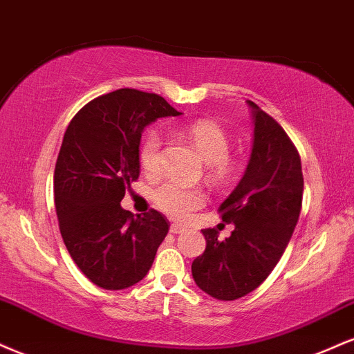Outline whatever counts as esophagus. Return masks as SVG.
Wrapping results in <instances>:
<instances>
[{
  "instance_id": "1",
  "label": "esophagus",
  "mask_w": 354,
  "mask_h": 354,
  "mask_svg": "<svg viewBox=\"0 0 354 354\" xmlns=\"http://www.w3.org/2000/svg\"><path fill=\"white\" fill-rule=\"evenodd\" d=\"M182 232H185L184 225H178V223H172L170 225V234H182Z\"/></svg>"
}]
</instances>
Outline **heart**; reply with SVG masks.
<instances>
[{
    "mask_svg": "<svg viewBox=\"0 0 354 354\" xmlns=\"http://www.w3.org/2000/svg\"><path fill=\"white\" fill-rule=\"evenodd\" d=\"M185 136L202 159L209 164L210 176L215 180L223 182L232 176L234 165L227 159L230 152V139L218 124L212 120H197L185 127ZM160 157L162 137L157 131H149L139 149L140 167L147 174H157L160 170ZM203 201L205 197L202 190L177 182H165L153 190V203L157 209L176 220L189 217L190 212L201 209Z\"/></svg>",
    "mask_w": 354,
    "mask_h": 354,
    "instance_id": "obj_1",
    "label": "heart"
}]
</instances>
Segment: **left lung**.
Masks as SVG:
<instances>
[{
  "label": "left lung",
  "instance_id": "1",
  "mask_svg": "<svg viewBox=\"0 0 354 354\" xmlns=\"http://www.w3.org/2000/svg\"><path fill=\"white\" fill-rule=\"evenodd\" d=\"M253 119L250 160L234 192L218 212L234 232L218 240L202 230L205 252L194 260L192 277L202 292L217 300L242 298L263 283L283 255L297 227L303 198L298 151L275 119L247 101Z\"/></svg>",
  "mask_w": 354,
  "mask_h": 354
}]
</instances>
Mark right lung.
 Instances as JSON below:
<instances>
[{
	"label": "right lung",
	"mask_w": 354,
	"mask_h": 354,
	"mask_svg": "<svg viewBox=\"0 0 354 354\" xmlns=\"http://www.w3.org/2000/svg\"><path fill=\"white\" fill-rule=\"evenodd\" d=\"M180 114L157 94L118 89L87 102L66 129L54 169L59 230L74 263L104 290L142 280L167 235L164 215L134 217L120 201L140 174L144 129Z\"/></svg>",
	"instance_id": "right-lung-1"
}]
</instances>
